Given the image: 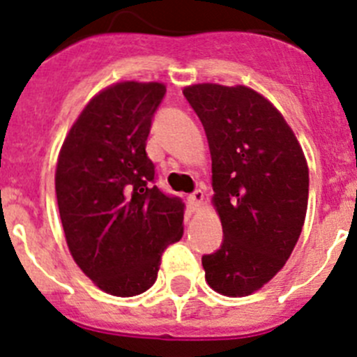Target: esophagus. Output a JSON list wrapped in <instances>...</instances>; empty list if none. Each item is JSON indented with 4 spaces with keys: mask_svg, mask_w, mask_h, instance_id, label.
<instances>
[{
    "mask_svg": "<svg viewBox=\"0 0 357 357\" xmlns=\"http://www.w3.org/2000/svg\"><path fill=\"white\" fill-rule=\"evenodd\" d=\"M203 201H204L203 190H196V192L190 194L189 196V203H190V208H192V210H199V208L203 206Z\"/></svg>",
    "mask_w": 357,
    "mask_h": 357,
    "instance_id": "1",
    "label": "esophagus"
}]
</instances>
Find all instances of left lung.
Listing matches in <instances>:
<instances>
[{"mask_svg":"<svg viewBox=\"0 0 357 357\" xmlns=\"http://www.w3.org/2000/svg\"><path fill=\"white\" fill-rule=\"evenodd\" d=\"M206 132L211 204L224 243L203 257L204 280L225 297L269 283L297 245L309 199V167L294 130L262 93L245 84L183 88Z\"/></svg>","mask_w":357,"mask_h":357,"instance_id":"left-lung-1","label":"left lung"}]
</instances>
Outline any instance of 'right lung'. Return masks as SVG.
<instances>
[{
    "instance_id": "obj_1",
    "label": "right lung",
    "mask_w": 357,
    "mask_h": 357,
    "mask_svg": "<svg viewBox=\"0 0 357 357\" xmlns=\"http://www.w3.org/2000/svg\"><path fill=\"white\" fill-rule=\"evenodd\" d=\"M167 91L119 81L90 98L63 139L55 192L67 246L84 276L114 297L154 284L161 255L183 234V204L161 192L146 142Z\"/></svg>"
}]
</instances>
